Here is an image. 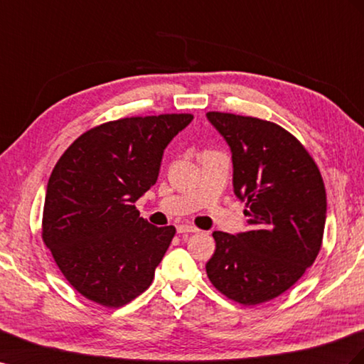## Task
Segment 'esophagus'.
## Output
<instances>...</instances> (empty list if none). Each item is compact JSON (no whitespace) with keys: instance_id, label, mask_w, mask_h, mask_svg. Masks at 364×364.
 Masks as SVG:
<instances>
[{"instance_id":"esophagus-1","label":"esophagus","mask_w":364,"mask_h":364,"mask_svg":"<svg viewBox=\"0 0 364 364\" xmlns=\"http://www.w3.org/2000/svg\"><path fill=\"white\" fill-rule=\"evenodd\" d=\"M199 230L193 227V225H186V223H182V225H178V232L179 234H188V232H198Z\"/></svg>"}]
</instances>
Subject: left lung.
<instances>
[{
    "mask_svg": "<svg viewBox=\"0 0 364 364\" xmlns=\"http://www.w3.org/2000/svg\"><path fill=\"white\" fill-rule=\"evenodd\" d=\"M232 153L234 193L250 231H214L206 263L213 287L254 306L279 297L317 259L326 222V190L317 164L296 136L252 116L206 113Z\"/></svg>",
    "mask_w": 364,
    "mask_h": 364,
    "instance_id": "left-lung-1",
    "label": "left lung"
}]
</instances>
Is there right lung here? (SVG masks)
Returning a JSON list of instances; mask_svg holds the SVG:
<instances>
[{
    "instance_id": "obj_1",
    "label": "right lung",
    "mask_w": 364,
    "mask_h": 364,
    "mask_svg": "<svg viewBox=\"0 0 364 364\" xmlns=\"http://www.w3.org/2000/svg\"><path fill=\"white\" fill-rule=\"evenodd\" d=\"M190 113L132 116L93 127L68 146L47 183L43 240L72 287L121 308L150 287L176 234L134 202L158 181L165 146Z\"/></svg>"
}]
</instances>
